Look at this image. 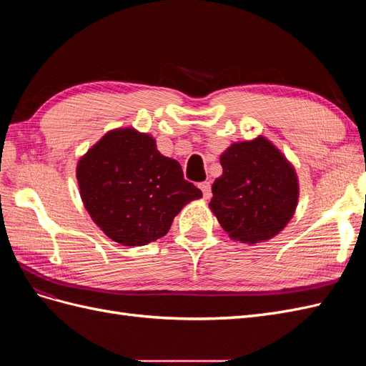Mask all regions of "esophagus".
Wrapping results in <instances>:
<instances>
[{
	"label": "esophagus",
	"mask_w": 366,
	"mask_h": 366,
	"mask_svg": "<svg viewBox=\"0 0 366 366\" xmlns=\"http://www.w3.org/2000/svg\"><path fill=\"white\" fill-rule=\"evenodd\" d=\"M200 189L203 191V197L204 198H210V195H212V192H210V183L209 182L200 183Z\"/></svg>",
	"instance_id": "1"
}]
</instances>
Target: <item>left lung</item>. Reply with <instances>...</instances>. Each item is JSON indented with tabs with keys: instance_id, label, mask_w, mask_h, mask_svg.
Masks as SVG:
<instances>
[{
	"instance_id": "8db88e82",
	"label": "left lung",
	"mask_w": 366,
	"mask_h": 366,
	"mask_svg": "<svg viewBox=\"0 0 366 366\" xmlns=\"http://www.w3.org/2000/svg\"><path fill=\"white\" fill-rule=\"evenodd\" d=\"M223 175L212 184L218 223L235 241L257 244L278 235L292 219L299 197L295 168L259 136L230 145L219 157Z\"/></svg>"
}]
</instances>
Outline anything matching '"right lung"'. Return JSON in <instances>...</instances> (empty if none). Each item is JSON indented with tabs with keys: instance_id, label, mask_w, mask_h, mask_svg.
<instances>
[{
	"instance_id": "right-lung-1",
	"label": "right lung",
	"mask_w": 366,
	"mask_h": 366,
	"mask_svg": "<svg viewBox=\"0 0 366 366\" xmlns=\"http://www.w3.org/2000/svg\"><path fill=\"white\" fill-rule=\"evenodd\" d=\"M85 209L104 234L124 246H145L168 234L184 204L202 191L184 180L180 163L134 128L107 132L76 168Z\"/></svg>"
}]
</instances>
